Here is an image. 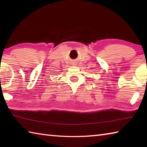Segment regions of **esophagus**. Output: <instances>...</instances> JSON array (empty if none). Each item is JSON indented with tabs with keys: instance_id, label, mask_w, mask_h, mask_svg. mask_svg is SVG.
Listing matches in <instances>:
<instances>
[{
	"instance_id": "1",
	"label": "esophagus",
	"mask_w": 147,
	"mask_h": 147,
	"mask_svg": "<svg viewBox=\"0 0 147 147\" xmlns=\"http://www.w3.org/2000/svg\"><path fill=\"white\" fill-rule=\"evenodd\" d=\"M76 62L75 61H73V62H72V63H71V64H72V65H76Z\"/></svg>"
}]
</instances>
